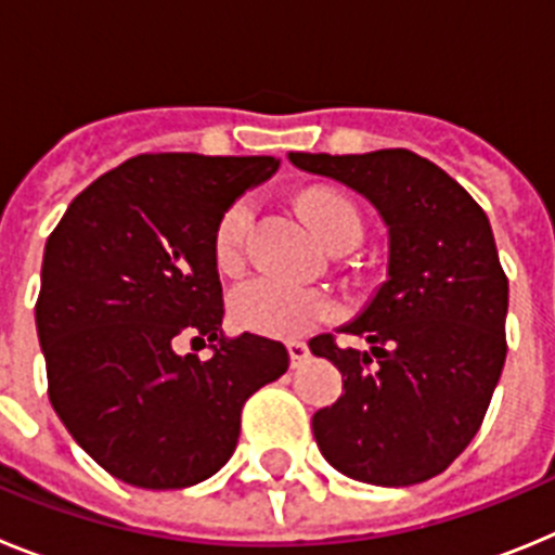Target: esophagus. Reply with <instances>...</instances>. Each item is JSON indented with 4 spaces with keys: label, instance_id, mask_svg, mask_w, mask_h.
<instances>
[{
    "label": "esophagus",
    "instance_id": "1",
    "mask_svg": "<svg viewBox=\"0 0 555 555\" xmlns=\"http://www.w3.org/2000/svg\"><path fill=\"white\" fill-rule=\"evenodd\" d=\"M288 356H292L294 370H300L308 361V356H311V350H308L306 341H288Z\"/></svg>",
    "mask_w": 555,
    "mask_h": 555
}]
</instances>
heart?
Listing matches in <instances>:
<instances>
[{
  "mask_svg": "<svg viewBox=\"0 0 555 555\" xmlns=\"http://www.w3.org/2000/svg\"><path fill=\"white\" fill-rule=\"evenodd\" d=\"M302 203L325 244H333L347 233H364L358 208L336 191L311 189ZM253 214L255 203L242 197L228 205L219 217L217 230H214V258L222 269H235L242 263ZM230 317L238 327L261 333V336H302L320 322L331 320L333 300L320 288L258 274V278L242 281L230 292Z\"/></svg>",
  "mask_w": 555,
  "mask_h": 555,
  "instance_id": "1",
  "label": "heart"
}]
</instances>
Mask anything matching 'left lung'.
<instances>
[{
  "instance_id": "1",
  "label": "left lung",
  "mask_w": 555,
  "mask_h": 555,
  "mask_svg": "<svg viewBox=\"0 0 555 555\" xmlns=\"http://www.w3.org/2000/svg\"><path fill=\"white\" fill-rule=\"evenodd\" d=\"M288 160L358 191L389 228L386 281L341 327L370 350L338 347L331 333L308 341L345 377V395L313 414V439L347 478L423 483L473 442L506 364L508 281L487 214L409 150Z\"/></svg>"
}]
</instances>
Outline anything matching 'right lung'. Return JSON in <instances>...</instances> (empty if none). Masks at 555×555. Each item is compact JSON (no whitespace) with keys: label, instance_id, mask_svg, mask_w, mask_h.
Here are the masks:
<instances>
[{"label":"right lung","instance_id":"add662e5","mask_svg":"<svg viewBox=\"0 0 555 555\" xmlns=\"http://www.w3.org/2000/svg\"><path fill=\"white\" fill-rule=\"evenodd\" d=\"M281 160L158 152L72 199L43 247L36 327L52 409L113 478L183 489L228 464L247 397L288 370L281 341L224 336L214 230ZM178 335L215 356L173 350Z\"/></svg>","mask_w":555,"mask_h":555}]
</instances>
